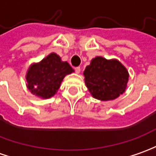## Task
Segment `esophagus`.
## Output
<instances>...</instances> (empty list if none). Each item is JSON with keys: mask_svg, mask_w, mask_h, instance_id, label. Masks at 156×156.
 Returning a JSON list of instances; mask_svg holds the SVG:
<instances>
[{"mask_svg": "<svg viewBox=\"0 0 156 156\" xmlns=\"http://www.w3.org/2000/svg\"><path fill=\"white\" fill-rule=\"evenodd\" d=\"M74 70H75V72H76V73H80V71H81V69H80V67H75L74 68Z\"/></svg>", "mask_w": 156, "mask_h": 156, "instance_id": "esophagus-1", "label": "esophagus"}]
</instances>
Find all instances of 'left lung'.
<instances>
[{
  "label": "left lung",
  "mask_w": 156,
  "mask_h": 156,
  "mask_svg": "<svg viewBox=\"0 0 156 156\" xmlns=\"http://www.w3.org/2000/svg\"><path fill=\"white\" fill-rule=\"evenodd\" d=\"M84 82L91 96L101 101L116 99L127 86L129 73L117 60L97 56L83 72Z\"/></svg>",
  "instance_id": "obj_1"
}]
</instances>
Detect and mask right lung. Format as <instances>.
<instances>
[{
    "label": "right lung",
    "mask_w": 156,
    "mask_h": 156,
    "mask_svg": "<svg viewBox=\"0 0 156 156\" xmlns=\"http://www.w3.org/2000/svg\"><path fill=\"white\" fill-rule=\"evenodd\" d=\"M73 72L66 61L51 53L40 62L30 65L25 76L26 85L33 95L48 99L55 95L65 76Z\"/></svg>",
    "instance_id": "right-lung-1"
}]
</instances>
